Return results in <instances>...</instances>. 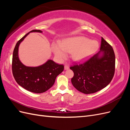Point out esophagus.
Wrapping results in <instances>:
<instances>
[{"label":"esophagus","mask_w":130,"mask_h":130,"mask_svg":"<svg viewBox=\"0 0 130 130\" xmlns=\"http://www.w3.org/2000/svg\"><path fill=\"white\" fill-rule=\"evenodd\" d=\"M64 70H67V69H68L69 68V66L68 65H67V64H66L64 66Z\"/></svg>","instance_id":"esophagus-1"}]
</instances>
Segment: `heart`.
Wrapping results in <instances>:
<instances>
[{
	"mask_svg": "<svg viewBox=\"0 0 130 130\" xmlns=\"http://www.w3.org/2000/svg\"><path fill=\"white\" fill-rule=\"evenodd\" d=\"M96 40H89L83 36H76L66 38L62 43L54 42L52 49L59 61L66 58L68 52H72L74 60L81 62L87 60L95 54L98 48Z\"/></svg>",
	"mask_w": 130,
	"mask_h": 130,
	"instance_id": "b5f03b06",
	"label": "heart"
}]
</instances>
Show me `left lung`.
<instances>
[{
  "label": "left lung",
  "instance_id": "left-lung-1",
  "mask_svg": "<svg viewBox=\"0 0 130 130\" xmlns=\"http://www.w3.org/2000/svg\"><path fill=\"white\" fill-rule=\"evenodd\" d=\"M100 51L82 64L70 69L74 72L71 79L74 87L84 94H92L106 87L115 72V54L112 47L101 38Z\"/></svg>",
  "mask_w": 130,
  "mask_h": 130
}]
</instances>
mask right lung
Instances as JSON below:
<instances>
[{
  "label": "right lung",
  "mask_w": 130,
  "mask_h": 130,
  "mask_svg": "<svg viewBox=\"0 0 130 130\" xmlns=\"http://www.w3.org/2000/svg\"><path fill=\"white\" fill-rule=\"evenodd\" d=\"M34 32L42 33V31H31L17 43L13 53L12 69L14 79L19 86L30 92L42 93L54 85L56 77L63 71L64 66L52 60L37 67H27L22 63L18 56L19 46L27 35Z\"/></svg>",
  "instance_id": "1"
}]
</instances>
